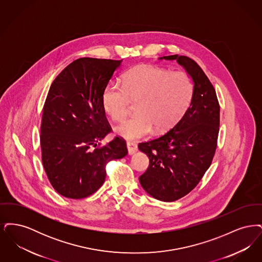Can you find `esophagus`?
Listing matches in <instances>:
<instances>
[{"label": "esophagus", "instance_id": "1", "mask_svg": "<svg viewBox=\"0 0 262 262\" xmlns=\"http://www.w3.org/2000/svg\"><path fill=\"white\" fill-rule=\"evenodd\" d=\"M126 147H127V151H128V154H129V155L136 153L137 151V145L135 142L127 141V142H126Z\"/></svg>", "mask_w": 262, "mask_h": 262}]
</instances>
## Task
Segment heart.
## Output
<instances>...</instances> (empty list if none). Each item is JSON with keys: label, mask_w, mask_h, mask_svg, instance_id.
Wrapping results in <instances>:
<instances>
[{"label": "heart", "mask_w": 262, "mask_h": 262, "mask_svg": "<svg viewBox=\"0 0 262 262\" xmlns=\"http://www.w3.org/2000/svg\"><path fill=\"white\" fill-rule=\"evenodd\" d=\"M192 79L186 72H169L156 66H140L128 71L123 85L111 81L102 93V105L113 121H122L129 99L137 100L136 115L115 127L126 139L145 137L169 129L187 109L192 96Z\"/></svg>", "instance_id": "1"}]
</instances>
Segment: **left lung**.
<instances>
[{
  "mask_svg": "<svg viewBox=\"0 0 262 262\" xmlns=\"http://www.w3.org/2000/svg\"><path fill=\"white\" fill-rule=\"evenodd\" d=\"M159 59L176 60L193 82L190 104L174 127L138 144L149 158L147 170L139 177L141 187L152 198L170 202L190 192L210 167L217 147L220 106L210 80L192 59L179 55Z\"/></svg>",
  "mask_w": 262,
  "mask_h": 262,
  "instance_id": "8db88e82",
  "label": "left lung"
}]
</instances>
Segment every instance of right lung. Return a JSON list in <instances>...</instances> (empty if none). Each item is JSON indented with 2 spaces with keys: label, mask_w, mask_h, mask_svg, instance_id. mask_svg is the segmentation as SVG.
I'll use <instances>...</instances> for the list:
<instances>
[{
  "label": "right lung",
  "mask_w": 262,
  "mask_h": 262,
  "mask_svg": "<svg viewBox=\"0 0 262 262\" xmlns=\"http://www.w3.org/2000/svg\"><path fill=\"white\" fill-rule=\"evenodd\" d=\"M122 61L80 58L63 69L51 85L41 121V153L46 174L61 195L80 200L99 188L105 167L127 154L116 137L102 147L111 132L102 93Z\"/></svg>",
  "instance_id": "obj_1"
}]
</instances>
